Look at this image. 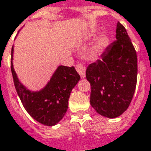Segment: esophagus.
<instances>
[{
	"label": "esophagus",
	"mask_w": 151,
	"mask_h": 151,
	"mask_svg": "<svg viewBox=\"0 0 151 151\" xmlns=\"http://www.w3.org/2000/svg\"><path fill=\"white\" fill-rule=\"evenodd\" d=\"M76 70L79 73V75L81 76V78H85V76H86V70H85V67L82 64L78 63L76 66Z\"/></svg>",
	"instance_id": "34e87169"
}]
</instances>
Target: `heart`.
<instances>
[{
  "label": "heart",
  "mask_w": 151,
  "mask_h": 151,
  "mask_svg": "<svg viewBox=\"0 0 151 151\" xmlns=\"http://www.w3.org/2000/svg\"><path fill=\"white\" fill-rule=\"evenodd\" d=\"M107 42H108V36L106 33L100 34L97 38H95L94 43L92 45L91 51L93 53L99 52L101 50H102L106 46V45L107 44Z\"/></svg>",
  "instance_id": "heart-1"
}]
</instances>
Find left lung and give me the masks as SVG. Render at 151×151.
<instances>
[{"label": "left lung", "instance_id": "obj_1", "mask_svg": "<svg viewBox=\"0 0 151 151\" xmlns=\"http://www.w3.org/2000/svg\"><path fill=\"white\" fill-rule=\"evenodd\" d=\"M137 76V58L127 32L119 22L116 40L91 63L86 77L91 85L90 104L101 116L114 119L128 108L134 94Z\"/></svg>", "mask_w": 151, "mask_h": 151}]
</instances>
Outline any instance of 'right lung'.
Here are the masks:
<instances>
[{"instance_id": "right-lung-1", "label": "right lung", "mask_w": 151, "mask_h": 151, "mask_svg": "<svg viewBox=\"0 0 151 151\" xmlns=\"http://www.w3.org/2000/svg\"><path fill=\"white\" fill-rule=\"evenodd\" d=\"M11 55V70L15 89L27 113L45 125L58 124L67 112L70 93L81 79L79 74L74 67L60 65L44 88L37 91L31 90L19 81L14 70V45Z\"/></svg>"}]
</instances>
